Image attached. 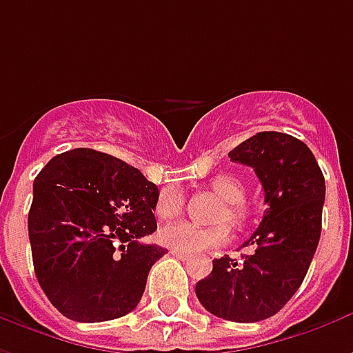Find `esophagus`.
I'll return each instance as SVG.
<instances>
[{
    "mask_svg": "<svg viewBox=\"0 0 353 353\" xmlns=\"http://www.w3.org/2000/svg\"><path fill=\"white\" fill-rule=\"evenodd\" d=\"M172 255H174V257H177V259H181V261H187V259H191L192 255L191 253H183V252H176V250H172Z\"/></svg>",
    "mask_w": 353,
    "mask_h": 353,
    "instance_id": "34e87169",
    "label": "esophagus"
}]
</instances>
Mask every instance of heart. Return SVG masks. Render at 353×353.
<instances>
[{
    "instance_id": "heart-1",
    "label": "heart",
    "mask_w": 353,
    "mask_h": 353,
    "mask_svg": "<svg viewBox=\"0 0 353 353\" xmlns=\"http://www.w3.org/2000/svg\"><path fill=\"white\" fill-rule=\"evenodd\" d=\"M212 189L214 192L227 202L223 217L227 215L230 223H242L245 217V208L242 200L245 196L244 183L234 176H217L212 179ZM183 208V192L179 187H166L162 189L157 204H154V212L161 219H170L176 217ZM159 238L164 245H168L176 252L183 253H199L217 248V245L225 244L229 240V230L227 227H199L189 221H176L164 225L159 230Z\"/></svg>"
}]
</instances>
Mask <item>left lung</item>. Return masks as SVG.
<instances>
[{"mask_svg":"<svg viewBox=\"0 0 353 353\" xmlns=\"http://www.w3.org/2000/svg\"><path fill=\"white\" fill-rule=\"evenodd\" d=\"M252 166L265 189V217L242 248L225 255L196 283L200 304L214 316L253 323L280 312L308 272L321 234L325 179L304 141L283 132H259L229 153Z\"/></svg>","mask_w":353,"mask_h":353,"instance_id":"obj_1","label":"left lung"}]
</instances>
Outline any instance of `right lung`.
Returning a JSON list of instances; mask_svg holds the SVG:
<instances>
[{
  "mask_svg": "<svg viewBox=\"0 0 353 353\" xmlns=\"http://www.w3.org/2000/svg\"><path fill=\"white\" fill-rule=\"evenodd\" d=\"M157 185L108 153L72 149L34 181L28 234L39 285L73 321L126 316L168 250L139 240L157 230Z\"/></svg>",
  "mask_w": 353,
  "mask_h": 353,
  "instance_id": "right-lung-1",
  "label": "right lung"
}]
</instances>
